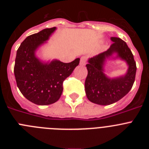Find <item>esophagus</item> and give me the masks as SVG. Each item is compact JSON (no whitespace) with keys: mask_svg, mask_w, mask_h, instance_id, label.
<instances>
[{"mask_svg":"<svg viewBox=\"0 0 149 149\" xmlns=\"http://www.w3.org/2000/svg\"><path fill=\"white\" fill-rule=\"evenodd\" d=\"M86 58L85 56H82L81 58V61H80V65H84L86 64Z\"/></svg>","mask_w":149,"mask_h":149,"instance_id":"obj_1","label":"esophagus"}]
</instances>
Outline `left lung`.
I'll return each instance as SVG.
<instances>
[{
  "label": "left lung",
  "instance_id": "left-lung-1",
  "mask_svg": "<svg viewBox=\"0 0 149 149\" xmlns=\"http://www.w3.org/2000/svg\"><path fill=\"white\" fill-rule=\"evenodd\" d=\"M113 43L103 53L88 60V71L85 81V92L88 99L99 105H109L119 101L129 93L136 76V65L134 55L125 42L118 37L110 38ZM125 61L128 70L123 76L110 78L104 72L106 60Z\"/></svg>",
  "mask_w": 149,
  "mask_h": 149
}]
</instances>
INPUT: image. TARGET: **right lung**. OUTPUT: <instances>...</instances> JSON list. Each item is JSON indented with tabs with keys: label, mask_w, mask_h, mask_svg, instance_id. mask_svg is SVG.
Returning a JSON list of instances; mask_svg holds the SVG:
<instances>
[{
	"label": "right lung",
	"mask_w": 149,
	"mask_h": 149,
	"mask_svg": "<svg viewBox=\"0 0 149 149\" xmlns=\"http://www.w3.org/2000/svg\"><path fill=\"white\" fill-rule=\"evenodd\" d=\"M56 27L46 28L27 36L18 48L14 74L17 86L27 100L38 105H48L60 99L63 81L79 65L80 58L68 63L58 60L43 61L36 55Z\"/></svg>",
	"instance_id": "add662e5"
}]
</instances>
